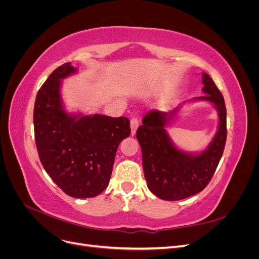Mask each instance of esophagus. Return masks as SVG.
I'll return each mask as SVG.
<instances>
[{
  "label": "esophagus",
  "instance_id": "obj_1",
  "mask_svg": "<svg viewBox=\"0 0 259 259\" xmlns=\"http://www.w3.org/2000/svg\"><path fill=\"white\" fill-rule=\"evenodd\" d=\"M139 125V121L137 117H132L131 119V130H132V135H135L136 134V130Z\"/></svg>",
  "mask_w": 259,
  "mask_h": 259
}]
</instances>
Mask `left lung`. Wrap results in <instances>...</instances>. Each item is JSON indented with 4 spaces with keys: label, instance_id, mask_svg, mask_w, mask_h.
Masks as SVG:
<instances>
[{
    "label": "left lung",
    "instance_id": "1",
    "mask_svg": "<svg viewBox=\"0 0 259 259\" xmlns=\"http://www.w3.org/2000/svg\"><path fill=\"white\" fill-rule=\"evenodd\" d=\"M204 96L193 100H204L213 104L218 112V131L201 153H189L177 149L171 142L166 125L177 113L150 110L143 119L136 132L142 147L143 167L147 186L156 197L166 201L189 198L202 191L213 177L226 145L227 113L221 91L206 73H203Z\"/></svg>",
    "mask_w": 259,
    "mask_h": 259
}]
</instances>
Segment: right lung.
Masks as SVG:
<instances>
[{
    "instance_id": "obj_1",
    "label": "right lung",
    "mask_w": 259,
    "mask_h": 259,
    "mask_svg": "<svg viewBox=\"0 0 259 259\" xmlns=\"http://www.w3.org/2000/svg\"><path fill=\"white\" fill-rule=\"evenodd\" d=\"M76 72L71 62L55 69L38 90L33 124L38 156L60 189L73 198H93L110 180L116 149L131 134L125 116L66 112L61 80Z\"/></svg>"
}]
</instances>
